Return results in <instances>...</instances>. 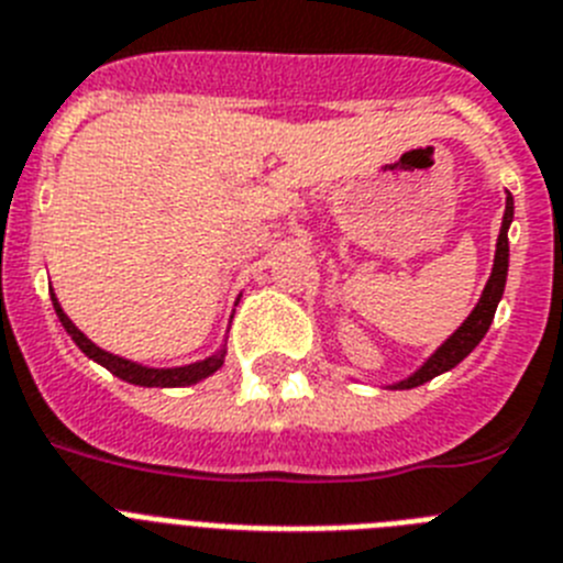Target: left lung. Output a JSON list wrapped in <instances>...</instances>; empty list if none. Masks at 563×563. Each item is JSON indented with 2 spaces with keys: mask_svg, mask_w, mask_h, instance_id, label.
Instances as JSON below:
<instances>
[{
  "mask_svg": "<svg viewBox=\"0 0 563 563\" xmlns=\"http://www.w3.org/2000/svg\"><path fill=\"white\" fill-rule=\"evenodd\" d=\"M512 221V198L507 195V209H505V221H501V232H498V243H496V261H493V275L485 286V295L478 300V306L473 309V314L459 325L456 334L451 340L444 342L442 349L437 354L430 356L428 363L417 371L413 376H408L405 383H399L397 388H417V385H424L433 376L444 374V371H451L453 365H459L464 356L471 354L476 349L482 336L487 334L490 329L493 314H496V306L505 295V280H507V257H510V246H507V229H510Z\"/></svg>",
  "mask_w": 563,
  "mask_h": 563,
  "instance_id": "8db88e82",
  "label": "left lung"
}]
</instances>
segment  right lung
Here are the masks:
<instances>
[{
  "label": "right lung",
  "instance_id": "1",
  "mask_svg": "<svg viewBox=\"0 0 563 563\" xmlns=\"http://www.w3.org/2000/svg\"><path fill=\"white\" fill-rule=\"evenodd\" d=\"M53 309H56L58 320H62V325H65L67 334L76 340L78 349L85 351L90 360H96V363L104 365L110 374H115L119 379H126V383H133V385H144V388H184V385L200 383L203 376L214 374V371L223 365V354H214V356H209V360H203V363L184 365V368H166V371L144 368V365H135V363H130V360H121V356H112V354H107V351H101L99 345H92V342L87 340V336L81 334L76 325H73L70 317L62 311V306L56 302V297H53Z\"/></svg>",
  "mask_w": 563,
  "mask_h": 563
}]
</instances>
